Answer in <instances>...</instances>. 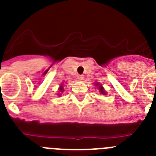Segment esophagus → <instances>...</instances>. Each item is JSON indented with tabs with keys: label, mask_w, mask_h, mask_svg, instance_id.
<instances>
[{
	"label": "esophagus",
	"mask_w": 156,
	"mask_h": 156,
	"mask_svg": "<svg viewBox=\"0 0 156 156\" xmlns=\"http://www.w3.org/2000/svg\"><path fill=\"white\" fill-rule=\"evenodd\" d=\"M77 79L79 80H83V75H78L77 76Z\"/></svg>",
	"instance_id": "34e87169"
}]
</instances>
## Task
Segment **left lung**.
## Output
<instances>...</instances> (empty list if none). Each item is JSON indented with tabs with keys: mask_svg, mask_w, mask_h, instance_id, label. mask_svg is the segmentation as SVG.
Instances as JSON below:
<instances>
[{
	"mask_svg": "<svg viewBox=\"0 0 156 156\" xmlns=\"http://www.w3.org/2000/svg\"><path fill=\"white\" fill-rule=\"evenodd\" d=\"M95 86L98 87V90H99V92H100V94H107L106 91H105V90L104 88H103L102 85L101 84V83H95Z\"/></svg>",
	"mask_w": 156,
	"mask_h": 156,
	"instance_id": "left-lung-1",
	"label": "left lung"
}]
</instances>
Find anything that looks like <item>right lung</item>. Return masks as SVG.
Wrapping results in <instances>:
<instances>
[{
  "instance_id": "obj_1",
  "label": "right lung",
  "mask_w": 156,
  "mask_h": 156,
  "mask_svg": "<svg viewBox=\"0 0 156 156\" xmlns=\"http://www.w3.org/2000/svg\"><path fill=\"white\" fill-rule=\"evenodd\" d=\"M58 89H59V91L60 92L64 91V87H63V85L62 84L60 85V87H59ZM58 95H59V96H60V95H61V94H58Z\"/></svg>"
}]
</instances>
